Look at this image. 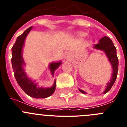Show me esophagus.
Segmentation results:
<instances>
[{
    "mask_svg": "<svg viewBox=\"0 0 127 127\" xmlns=\"http://www.w3.org/2000/svg\"><path fill=\"white\" fill-rule=\"evenodd\" d=\"M66 58H67V60H70V54H67V56H66Z\"/></svg>",
    "mask_w": 127,
    "mask_h": 127,
    "instance_id": "obj_1",
    "label": "esophagus"
}]
</instances>
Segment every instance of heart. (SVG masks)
Instances as JSON below:
<instances>
[{
  "label": "heart",
  "mask_w": 127,
  "mask_h": 127,
  "mask_svg": "<svg viewBox=\"0 0 127 127\" xmlns=\"http://www.w3.org/2000/svg\"><path fill=\"white\" fill-rule=\"evenodd\" d=\"M86 35V33L84 32H78L76 33V36L78 37L79 38H83L85 37V36Z\"/></svg>",
  "instance_id": "obj_1"
}]
</instances>
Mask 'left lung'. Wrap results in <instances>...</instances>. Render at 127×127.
I'll return each instance as SVG.
<instances>
[{
    "label": "left lung",
    "mask_w": 127,
    "mask_h": 127,
    "mask_svg": "<svg viewBox=\"0 0 127 127\" xmlns=\"http://www.w3.org/2000/svg\"><path fill=\"white\" fill-rule=\"evenodd\" d=\"M93 48L95 50H100L105 53V55L108 58L109 62L111 65L112 69H113L111 79H110L109 82L107 83L106 88L103 92V94H105L111 90L117 77L118 71V58L116 55V49L114 46L113 41L108 37L106 36L100 39L98 43L95 44ZM79 90L82 94H86L85 91L79 89Z\"/></svg>",
    "instance_id": "obj_1"
}]
</instances>
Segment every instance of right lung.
<instances>
[{"mask_svg":"<svg viewBox=\"0 0 127 127\" xmlns=\"http://www.w3.org/2000/svg\"><path fill=\"white\" fill-rule=\"evenodd\" d=\"M32 29V27H29L22 35H20V36L17 37L16 42L11 49L12 50L11 63H12L16 80L22 89L24 91L25 93L29 95L30 97L35 98H45L51 96L55 90V79L53 86L50 88L39 87L37 85V83H35V81H33L30 77H28L24 69L25 63L22 56L23 48L24 46L26 37ZM61 64V61L50 63L48 67L53 76H54V72L56 69H58Z\"/></svg>","mask_w":127,"mask_h":127,"instance_id":"obj_1","label":"right lung"}]
</instances>
